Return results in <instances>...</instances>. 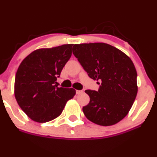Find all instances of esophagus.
Wrapping results in <instances>:
<instances>
[{
  "mask_svg": "<svg viewBox=\"0 0 157 157\" xmlns=\"http://www.w3.org/2000/svg\"><path fill=\"white\" fill-rule=\"evenodd\" d=\"M82 92H83V91H81V90H77L76 91V94H82Z\"/></svg>",
  "mask_w": 157,
  "mask_h": 157,
  "instance_id": "esophagus-1",
  "label": "esophagus"
}]
</instances>
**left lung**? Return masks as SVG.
<instances>
[{"mask_svg":"<svg viewBox=\"0 0 157 157\" xmlns=\"http://www.w3.org/2000/svg\"><path fill=\"white\" fill-rule=\"evenodd\" d=\"M72 51L90 78L100 82L97 91H85L90 97L89 103L82 108L85 116L102 126L121 121L137 94V74L132 60L104 43L75 44Z\"/></svg>","mask_w":157,"mask_h":157,"instance_id":"left-lung-1","label":"left lung"}]
</instances>
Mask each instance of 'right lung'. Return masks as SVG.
<instances>
[{
	"mask_svg": "<svg viewBox=\"0 0 157 157\" xmlns=\"http://www.w3.org/2000/svg\"><path fill=\"white\" fill-rule=\"evenodd\" d=\"M73 44L39 48L20 64L15 80V97L21 109L33 121L46 122L62 113L76 91L57 87V77L71 56Z\"/></svg>",
	"mask_w": 157,
	"mask_h": 157,
	"instance_id": "add662e5",
	"label": "right lung"
}]
</instances>
